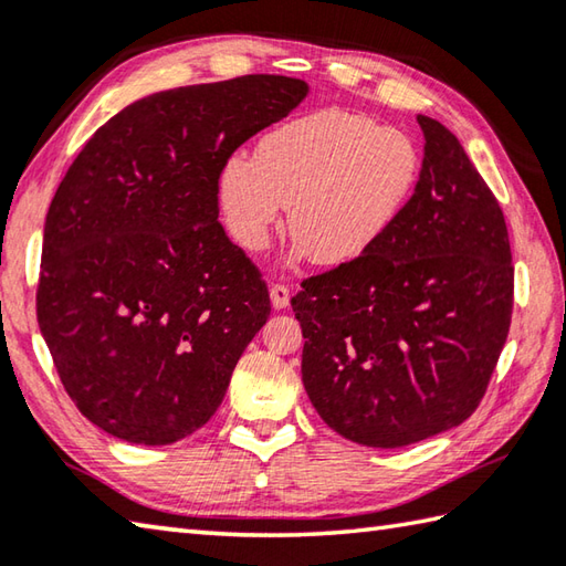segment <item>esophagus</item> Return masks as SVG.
<instances>
[{"label": "esophagus", "mask_w": 566, "mask_h": 566, "mask_svg": "<svg viewBox=\"0 0 566 566\" xmlns=\"http://www.w3.org/2000/svg\"><path fill=\"white\" fill-rule=\"evenodd\" d=\"M290 296H292L290 284H282V282H272L270 284V298H272V306L274 308H286V306H290Z\"/></svg>", "instance_id": "1"}]
</instances>
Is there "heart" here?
I'll list each match as a JSON object with an SVG mask.
<instances>
[{"mask_svg":"<svg viewBox=\"0 0 566 566\" xmlns=\"http://www.w3.org/2000/svg\"><path fill=\"white\" fill-rule=\"evenodd\" d=\"M419 151L405 132L348 109H316L264 137L254 161L220 174V208L238 245L270 248L284 206L296 252L326 268L368 254L392 230L419 181Z\"/></svg>","mask_w":566,"mask_h":566,"instance_id":"1","label":"heart"}]
</instances>
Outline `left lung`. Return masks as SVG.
<instances>
[{
  "mask_svg": "<svg viewBox=\"0 0 566 566\" xmlns=\"http://www.w3.org/2000/svg\"><path fill=\"white\" fill-rule=\"evenodd\" d=\"M417 122L422 171L392 230L292 296L308 400L340 437L375 449L469 419L513 316L515 268L497 198L441 122Z\"/></svg>",
  "mask_w": 566,
  "mask_h": 566,
  "instance_id": "8db88e82",
  "label": "left lung"
}]
</instances>
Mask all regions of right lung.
<instances>
[{
  "label": "right lung",
  "mask_w": 566,
  "mask_h": 566,
  "mask_svg": "<svg viewBox=\"0 0 566 566\" xmlns=\"http://www.w3.org/2000/svg\"><path fill=\"white\" fill-rule=\"evenodd\" d=\"M306 93L268 73L154 93L65 171L43 226L36 318L65 392L107 434L174 444L223 402L272 304L218 223L220 174Z\"/></svg>",
  "instance_id": "right-lung-1"
}]
</instances>
